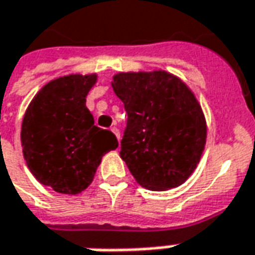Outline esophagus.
I'll return each instance as SVG.
<instances>
[{"instance_id": "esophagus-1", "label": "esophagus", "mask_w": 255, "mask_h": 255, "mask_svg": "<svg viewBox=\"0 0 255 255\" xmlns=\"http://www.w3.org/2000/svg\"><path fill=\"white\" fill-rule=\"evenodd\" d=\"M111 130L115 133V136H116V137H118V140L121 139V133H119V129H118L116 126H114V128H111Z\"/></svg>"}]
</instances>
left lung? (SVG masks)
Returning <instances> with one entry per match:
<instances>
[{
  "mask_svg": "<svg viewBox=\"0 0 255 255\" xmlns=\"http://www.w3.org/2000/svg\"><path fill=\"white\" fill-rule=\"evenodd\" d=\"M112 87L128 114L121 157L131 175L153 191L185 182L206 141V122L195 95L165 71L119 73Z\"/></svg>",
  "mask_w": 255,
  "mask_h": 255,
  "instance_id": "8db88e82",
  "label": "left lung"
}]
</instances>
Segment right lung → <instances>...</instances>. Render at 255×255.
Instances as JSON below:
<instances>
[{"mask_svg":"<svg viewBox=\"0 0 255 255\" xmlns=\"http://www.w3.org/2000/svg\"><path fill=\"white\" fill-rule=\"evenodd\" d=\"M95 81V74L53 80L37 92L22 122L20 140L29 170L60 194L84 191L102 155L118 147L115 134L95 126L85 107Z\"/></svg>","mask_w":255,"mask_h":255,"instance_id":"add662e5","label":"right lung"}]
</instances>
